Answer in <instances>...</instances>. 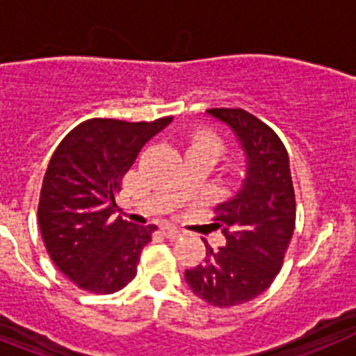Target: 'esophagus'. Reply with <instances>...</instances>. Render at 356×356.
Masks as SVG:
<instances>
[{
  "mask_svg": "<svg viewBox=\"0 0 356 356\" xmlns=\"http://www.w3.org/2000/svg\"><path fill=\"white\" fill-rule=\"evenodd\" d=\"M161 232H163V234L166 235L168 238H177L179 235L183 234L181 229L175 228V226H170V224H164V226H161Z\"/></svg>",
  "mask_w": 356,
  "mask_h": 356,
  "instance_id": "obj_1",
  "label": "esophagus"
}]
</instances>
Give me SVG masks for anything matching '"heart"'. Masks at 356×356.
<instances>
[{
    "label": "heart",
    "mask_w": 356,
    "mask_h": 356,
    "mask_svg": "<svg viewBox=\"0 0 356 356\" xmlns=\"http://www.w3.org/2000/svg\"><path fill=\"white\" fill-rule=\"evenodd\" d=\"M193 148H204V150L213 152L215 155L220 152V145L217 143V139H213V137H202L201 141H197L195 145H193Z\"/></svg>",
    "instance_id": "1"
}]
</instances>
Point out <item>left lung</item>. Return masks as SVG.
Wrapping results in <instances>:
<instances>
[{
    "instance_id": "left-lung-1",
    "label": "left lung",
    "mask_w": 356,
    "mask_h": 356,
    "mask_svg": "<svg viewBox=\"0 0 356 356\" xmlns=\"http://www.w3.org/2000/svg\"><path fill=\"white\" fill-rule=\"evenodd\" d=\"M228 128L244 159L241 186L217 204L226 244H206L202 264L184 271L188 288L217 307L244 304L270 288L295 228V192L289 157L268 124L241 108L206 110Z\"/></svg>"
}]
</instances>
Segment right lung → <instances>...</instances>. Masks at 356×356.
Returning <instances> with one entry per match:
<instances>
[{"label": "right lung", "mask_w": 356, "mask_h": 356, "mask_svg": "<svg viewBox=\"0 0 356 356\" xmlns=\"http://www.w3.org/2000/svg\"><path fill=\"white\" fill-rule=\"evenodd\" d=\"M170 122L90 119L54 152L41 188L40 229L54 264L81 289L113 293L136 277L157 226L113 217L115 195L143 146Z\"/></svg>", "instance_id": "add662e5"}]
</instances>
